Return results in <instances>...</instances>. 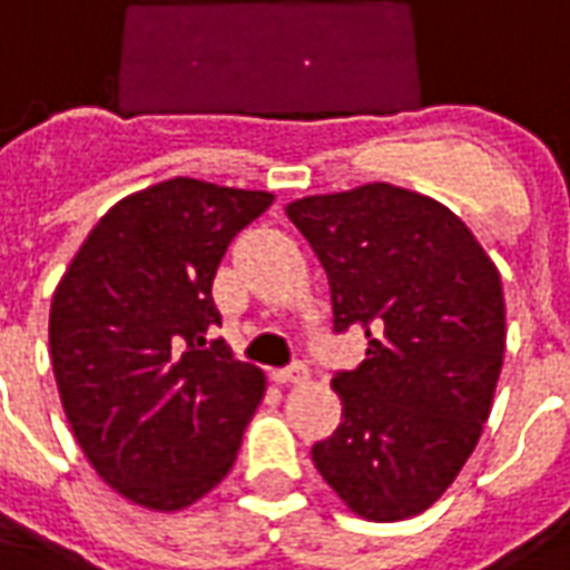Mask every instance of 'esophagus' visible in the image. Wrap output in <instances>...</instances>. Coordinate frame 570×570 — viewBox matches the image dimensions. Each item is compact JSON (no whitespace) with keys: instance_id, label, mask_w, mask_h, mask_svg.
I'll return each instance as SVG.
<instances>
[{"instance_id":"1","label":"esophagus","mask_w":570,"mask_h":570,"mask_svg":"<svg viewBox=\"0 0 570 570\" xmlns=\"http://www.w3.org/2000/svg\"><path fill=\"white\" fill-rule=\"evenodd\" d=\"M272 380L277 382V385H289V382H304L307 380V364L304 362H293L289 367H277L275 373H272Z\"/></svg>"}]
</instances>
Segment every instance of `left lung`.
<instances>
[{
  "label": "left lung",
  "instance_id": "obj_1",
  "mask_svg": "<svg viewBox=\"0 0 570 570\" xmlns=\"http://www.w3.org/2000/svg\"><path fill=\"white\" fill-rule=\"evenodd\" d=\"M332 286L334 332L364 334L334 371L343 421L311 454L355 514H421L445 493L488 421L505 355L497 266L454 212L373 181L286 206Z\"/></svg>",
  "mask_w": 570,
  "mask_h": 570
}]
</instances>
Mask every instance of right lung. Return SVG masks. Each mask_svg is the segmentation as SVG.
I'll return each instance as SVG.
<instances>
[{"instance_id":"add662e5","label":"right lung","mask_w":570,"mask_h":570,"mask_svg":"<svg viewBox=\"0 0 570 570\" xmlns=\"http://www.w3.org/2000/svg\"><path fill=\"white\" fill-rule=\"evenodd\" d=\"M266 190L169 179L107 212L50 307L65 415L95 472L151 511L220 484L266 376L220 337L212 284L229 242L272 206Z\"/></svg>"}]
</instances>
